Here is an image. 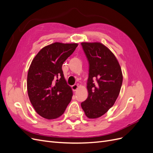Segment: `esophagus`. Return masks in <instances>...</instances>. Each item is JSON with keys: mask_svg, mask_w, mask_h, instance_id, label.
<instances>
[{"mask_svg": "<svg viewBox=\"0 0 153 153\" xmlns=\"http://www.w3.org/2000/svg\"><path fill=\"white\" fill-rule=\"evenodd\" d=\"M71 88L73 91H76V90L78 89V85L77 84H74L71 86Z\"/></svg>", "mask_w": 153, "mask_h": 153, "instance_id": "obj_1", "label": "esophagus"}]
</instances>
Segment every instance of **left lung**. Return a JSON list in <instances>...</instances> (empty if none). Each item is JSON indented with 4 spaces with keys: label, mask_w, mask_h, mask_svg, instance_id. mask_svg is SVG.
<instances>
[{
    "label": "left lung",
    "mask_w": 153,
    "mask_h": 153,
    "mask_svg": "<svg viewBox=\"0 0 153 153\" xmlns=\"http://www.w3.org/2000/svg\"><path fill=\"white\" fill-rule=\"evenodd\" d=\"M89 64L88 97L81 106L86 116H102L114 105L123 83L121 66L114 54L102 43H81Z\"/></svg>",
    "instance_id": "left-lung-1"
}]
</instances>
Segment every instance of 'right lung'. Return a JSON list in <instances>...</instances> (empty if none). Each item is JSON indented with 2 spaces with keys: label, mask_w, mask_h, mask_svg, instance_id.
Returning <instances> with one entry per match:
<instances>
[{
  "label": "right lung",
  "mask_w": 153,
  "mask_h": 153,
  "mask_svg": "<svg viewBox=\"0 0 153 153\" xmlns=\"http://www.w3.org/2000/svg\"><path fill=\"white\" fill-rule=\"evenodd\" d=\"M77 47V43H54L43 47L32 60L27 74V92L41 117L58 118L71 101L73 91L64 78L62 66Z\"/></svg>",
  "instance_id": "obj_1"
}]
</instances>
